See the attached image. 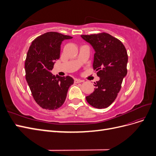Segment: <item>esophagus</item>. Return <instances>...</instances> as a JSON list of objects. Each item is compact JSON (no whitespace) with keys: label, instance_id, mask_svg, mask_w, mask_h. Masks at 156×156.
Wrapping results in <instances>:
<instances>
[{"label":"esophagus","instance_id":"esophagus-1","mask_svg":"<svg viewBox=\"0 0 156 156\" xmlns=\"http://www.w3.org/2000/svg\"><path fill=\"white\" fill-rule=\"evenodd\" d=\"M82 82H83V81H82V80H81V79H75L74 80V83H82Z\"/></svg>","mask_w":156,"mask_h":156}]
</instances>
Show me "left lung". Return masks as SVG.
Wrapping results in <instances>:
<instances>
[{
  "label": "left lung",
  "instance_id": "1",
  "mask_svg": "<svg viewBox=\"0 0 156 156\" xmlns=\"http://www.w3.org/2000/svg\"><path fill=\"white\" fill-rule=\"evenodd\" d=\"M81 37L95 51L93 68L100 78V81L94 83L96 88L86 100L95 108H107L115 100L127 73L126 49L119 39L106 32Z\"/></svg>",
  "mask_w": 156,
  "mask_h": 156
}]
</instances>
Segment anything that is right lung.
Wrapping results in <instances>:
<instances>
[{
    "label": "right lung",
    "instance_id": "obj_1",
    "mask_svg": "<svg viewBox=\"0 0 156 156\" xmlns=\"http://www.w3.org/2000/svg\"><path fill=\"white\" fill-rule=\"evenodd\" d=\"M70 36L49 32L32 41L25 60V77L33 98L41 108L55 110L62 106L73 79L55 76L50 72L60 58V45Z\"/></svg>",
    "mask_w": 156,
    "mask_h": 156
}]
</instances>
